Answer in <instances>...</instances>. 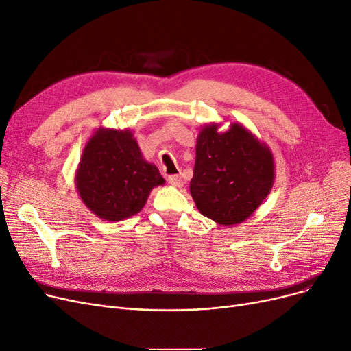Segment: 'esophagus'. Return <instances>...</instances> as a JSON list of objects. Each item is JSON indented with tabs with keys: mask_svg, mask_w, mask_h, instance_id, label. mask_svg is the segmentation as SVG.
I'll use <instances>...</instances> for the list:
<instances>
[{
	"mask_svg": "<svg viewBox=\"0 0 351 351\" xmlns=\"http://www.w3.org/2000/svg\"><path fill=\"white\" fill-rule=\"evenodd\" d=\"M167 180H168V183L174 187H183V184H184L183 178H181L180 176H168Z\"/></svg>",
	"mask_w": 351,
	"mask_h": 351,
	"instance_id": "esophagus-1",
	"label": "esophagus"
}]
</instances>
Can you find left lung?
I'll list each match as a JSON object with an SVG mask.
<instances>
[{
	"label": "left lung",
	"instance_id": "1",
	"mask_svg": "<svg viewBox=\"0 0 351 351\" xmlns=\"http://www.w3.org/2000/svg\"><path fill=\"white\" fill-rule=\"evenodd\" d=\"M219 130V123H206L197 135L190 193L203 216L232 226L249 219L268 197L275 161L271 148L242 123Z\"/></svg>",
	"mask_w": 351,
	"mask_h": 351
}]
</instances>
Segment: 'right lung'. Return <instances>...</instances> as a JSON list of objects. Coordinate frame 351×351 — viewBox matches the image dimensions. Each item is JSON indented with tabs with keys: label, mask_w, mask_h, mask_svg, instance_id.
<instances>
[{
	"label": "right lung",
	"mask_w": 351,
	"mask_h": 351,
	"mask_svg": "<svg viewBox=\"0 0 351 351\" xmlns=\"http://www.w3.org/2000/svg\"><path fill=\"white\" fill-rule=\"evenodd\" d=\"M164 183L158 168L144 158L131 130L97 128L82 151L75 174L83 204L108 221L141 212L151 190Z\"/></svg>",
	"instance_id": "right-lung-1"
}]
</instances>
